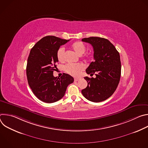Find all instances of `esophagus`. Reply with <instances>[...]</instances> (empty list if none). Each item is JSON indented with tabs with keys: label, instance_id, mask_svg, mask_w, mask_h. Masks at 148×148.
Returning <instances> with one entry per match:
<instances>
[{
	"label": "esophagus",
	"instance_id": "1",
	"mask_svg": "<svg viewBox=\"0 0 148 148\" xmlns=\"http://www.w3.org/2000/svg\"><path fill=\"white\" fill-rule=\"evenodd\" d=\"M79 79V78H74V81H78Z\"/></svg>",
	"mask_w": 148,
	"mask_h": 148
}]
</instances>
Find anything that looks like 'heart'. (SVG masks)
I'll use <instances>...</instances> for the list:
<instances>
[{"instance_id":"heart-1","label":"heart","mask_w":148,"mask_h":148,"mask_svg":"<svg viewBox=\"0 0 148 148\" xmlns=\"http://www.w3.org/2000/svg\"><path fill=\"white\" fill-rule=\"evenodd\" d=\"M71 48L79 56L82 55L86 50V47L82 42L78 41H75L71 45ZM89 55H86L84 56L85 58H88ZM57 57L60 62H63L64 61V48L60 47L58 49L57 52ZM84 69V66L81 63H70L65 66L64 70L68 74L73 75H78L81 71Z\"/></svg>"}]
</instances>
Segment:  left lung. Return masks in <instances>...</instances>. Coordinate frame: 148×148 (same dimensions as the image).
<instances>
[{
  "mask_svg": "<svg viewBox=\"0 0 148 148\" xmlns=\"http://www.w3.org/2000/svg\"><path fill=\"white\" fill-rule=\"evenodd\" d=\"M94 49V61L90 63L86 73L95 78L84 77L87 87L81 92L88 100L99 102L110 98L119 82L121 63L119 52L111 42L104 38L90 37L82 39Z\"/></svg>",
  "mask_w": 148,
  "mask_h": 148,
  "instance_id": "left-lung-1",
  "label": "left lung"
}]
</instances>
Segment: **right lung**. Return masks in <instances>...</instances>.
<instances>
[{"instance_id": "right-lung-1", "label": "right lung", "mask_w": 148, "mask_h": 148, "mask_svg": "<svg viewBox=\"0 0 148 148\" xmlns=\"http://www.w3.org/2000/svg\"><path fill=\"white\" fill-rule=\"evenodd\" d=\"M70 40L53 36L42 38L31 49L26 67L28 84L34 94L41 101L55 102L64 97L74 78L63 73L59 77L53 76L56 64L58 61L57 52L60 47Z\"/></svg>"}]
</instances>
